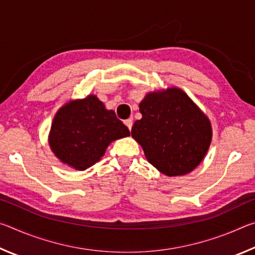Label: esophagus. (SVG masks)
I'll list each match as a JSON object with an SVG mask.
<instances>
[{"instance_id": "1", "label": "esophagus", "mask_w": 255, "mask_h": 255, "mask_svg": "<svg viewBox=\"0 0 255 255\" xmlns=\"http://www.w3.org/2000/svg\"><path fill=\"white\" fill-rule=\"evenodd\" d=\"M125 125L128 127L129 130H131V127H132V119L129 118V119H126L125 120Z\"/></svg>"}]
</instances>
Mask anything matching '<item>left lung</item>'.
<instances>
[{
  "label": "left lung",
  "instance_id": "8db88e82",
  "mask_svg": "<svg viewBox=\"0 0 255 255\" xmlns=\"http://www.w3.org/2000/svg\"><path fill=\"white\" fill-rule=\"evenodd\" d=\"M143 117L131 128L153 166L167 176L187 174L204 159L211 126L182 90L148 93L139 105Z\"/></svg>",
  "mask_w": 255,
  "mask_h": 255
}]
</instances>
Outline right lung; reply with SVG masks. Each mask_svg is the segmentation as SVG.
Here are the masks:
<instances>
[{
  "instance_id": "right-lung-1",
  "label": "right lung",
  "mask_w": 255,
  "mask_h": 255,
  "mask_svg": "<svg viewBox=\"0 0 255 255\" xmlns=\"http://www.w3.org/2000/svg\"><path fill=\"white\" fill-rule=\"evenodd\" d=\"M130 135L96 96L68 102L56 114L49 145L60 161L77 170L96 164L112 140Z\"/></svg>"
}]
</instances>
